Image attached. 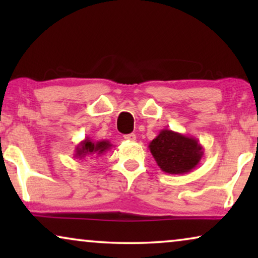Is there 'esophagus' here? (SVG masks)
Returning a JSON list of instances; mask_svg holds the SVG:
<instances>
[{"label": "esophagus", "instance_id": "1", "mask_svg": "<svg viewBox=\"0 0 258 258\" xmlns=\"http://www.w3.org/2000/svg\"><path fill=\"white\" fill-rule=\"evenodd\" d=\"M124 140L126 141H135L136 135L135 134H128V135H124Z\"/></svg>", "mask_w": 258, "mask_h": 258}]
</instances>
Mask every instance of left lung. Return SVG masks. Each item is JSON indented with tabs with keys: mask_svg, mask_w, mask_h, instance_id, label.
<instances>
[{
	"mask_svg": "<svg viewBox=\"0 0 258 258\" xmlns=\"http://www.w3.org/2000/svg\"><path fill=\"white\" fill-rule=\"evenodd\" d=\"M149 150L161 170L171 175L191 171L204 154L203 147L195 137L169 129L161 130L149 143Z\"/></svg>",
	"mask_w": 258,
	"mask_h": 258,
	"instance_id": "8db88e82",
	"label": "left lung"
}]
</instances>
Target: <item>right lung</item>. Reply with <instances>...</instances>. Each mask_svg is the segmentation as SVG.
Masks as SVG:
<instances>
[{
    "label": "right lung",
    "mask_w": 258,
    "mask_h": 258,
    "mask_svg": "<svg viewBox=\"0 0 258 258\" xmlns=\"http://www.w3.org/2000/svg\"><path fill=\"white\" fill-rule=\"evenodd\" d=\"M111 147L112 144L107 140L97 141L96 142V141H93L89 137H86V139L77 144L74 157L77 158V160H86L87 157L97 158V156L103 155Z\"/></svg>",
    "instance_id": "obj_1"
}]
</instances>
